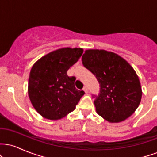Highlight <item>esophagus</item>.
<instances>
[{"instance_id":"34e87169","label":"esophagus","mask_w":157,"mask_h":157,"mask_svg":"<svg viewBox=\"0 0 157 157\" xmlns=\"http://www.w3.org/2000/svg\"><path fill=\"white\" fill-rule=\"evenodd\" d=\"M83 91H84L85 92H86V94L89 92V89H88L87 86H84V87H83Z\"/></svg>"}]
</instances>
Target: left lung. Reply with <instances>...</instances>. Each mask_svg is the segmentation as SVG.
I'll list each match as a JSON object with an SVG mask.
<instances>
[{
  "instance_id": "1",
  "label": "left lung",
  "mask_w": 157,
  "mask_h": 157,
  "mask_svg": "<svg viewBox=\"0 0 157 157\" xmlns=\"http://www.w3.org/2000/svg\"><path fill=\"white\" fill-rule=\"evenodd\" d=\"M83 66L100 83L99 94L93 95L97 113L109 122H120L134 113L142 98L136 71L125 59L105 50H86Z\"/></svg>"
}]
</instances>
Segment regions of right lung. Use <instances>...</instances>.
Returning <instances> with one entry per match:
<instances>
[{
    "label": "right lung",
    "instance_id": "add662e5",
    "mask_svg": "<svg viewBox=\"0 0 157 157\" xmlns=\"http://www.w3.org/2000/svg\"><path fill=\"white\" fill-rule=\"evenodd\" d=\"M83 50L62 48L47 54L32 66L28 94L36 111L44 118L57 120L76 108L85 92L75 86V77L67 71L78 61Z\"/></svg>",
    "mask_w": 157,
    "mask_h": 157
}]
</instances>
